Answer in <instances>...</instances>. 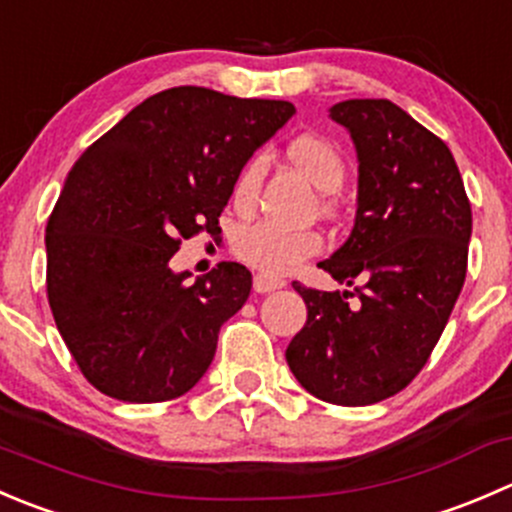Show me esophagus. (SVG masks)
Returning <instances> with one entry per match:
<instances>
[{
	"label": "esophagus",
	"mask_w": 512,
	"mask_h": 512,
	"mask_svg": "<svg viewBox=\"0 0 512 512\" xmlns=\"http://www.w3.org/2000/svg\"><path fill=\"white\" fill-rule=\"evenodd\" d=\"M285 287V280L280 277H267V275H255V292L267 294V292H275V289Z\"/></svg>",
	"instance_id": "34e87169"
}]
</instances>
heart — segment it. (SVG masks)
Wrapping results in <instances>:
<instances>
[{"label": "heart", "instance_id": "heart-1", "mask_svg": "<svg viewBox=\"0 0 512 512\" xmlns=\"http://www.w3.org/2000/svg\"><path fill=\"white\" fill-rule=\"evenodd\" d=\"M287 158L297 165L309 183L322 193H334L342 188L347 165H344L342 153L337 151L329 138L317 136V133H304L289 141ZM262 180V160L252 158L242 165L237 173L235 185H232V203L237 210H250L255 205L257 193H260ZM322 235L304 227H285L277 223H255L237 235L235 252L240 260L255 267L257 272L267 277L289 275L297 270L304 260L317 255L322 250Z\"/></svg>", "mask_w": 512, "mask_h": 512}]
</instances>
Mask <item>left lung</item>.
<instances>
[{
    "label": "left lung",
    "mask_w": 512,
    "mask_h": 512,
    "mask_svg": "<svg viewBox=\"0 0 512 512\" xmlns=\"http://www.w3.org/2000/svg\"><path fill=\"white\" fill-rule=\"evenodd\" d=\"M329 118L352 136L359 185L352 232L319 267L359 287L294 282L307 322L285 356L317 399L369 406L406 389L441 339L466 280L471 203L446 143L396 103L352 98Z\"/></svg>",
    "instance_id": "left-lung-1"
}]
</instances>
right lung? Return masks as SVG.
I'll use <instances>...</instances> for the list:
<instances>
[{
  "label": "right lung",
  "mask_w": 512,
  "mask_h": 512,
  "mask_svg": "<svg viewBox=\"0 0 512 512\" xmlns=\"http://www.w3.org/2000/svg\"><path fill=\"white\" fill-rule=\"evenodd\" d=\"M292 116L289 101L178 86L138 103L69 170L46 225V292L101 394L156 404L203 379L252 275L223 262L190 282L170 257L220 232L237 173Z\"/></svg>",
  "instance_id": "right-lung-1"
}]
</instances>
